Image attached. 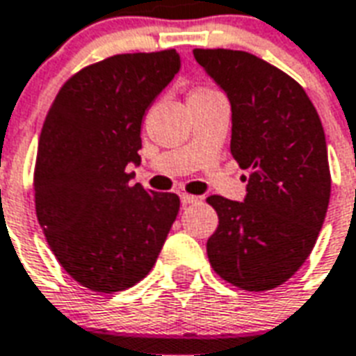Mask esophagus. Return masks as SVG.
I'll list each match as a JSON object with an SVG mask.
<instances>
[{"label": "esophagus", "mask_w": 356, "mask_h": 356, "mask_svg": "<svg viewBox=\"0 0 356 356\" xmlns=\"http://www.w3.org/2000/svg\"><path fill=\"white\" fill-rule=\"evenodd\" d=\"M196 202H200L198 196H191V194H181V204L183 205H191V204H196Z\"/></svg>", "instance_id": "34e87169"}]
</instances>
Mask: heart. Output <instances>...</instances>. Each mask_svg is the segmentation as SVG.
<instances>
[{"label": "heart", "instance_id": "heart-1", "mask_svg": "<svg viewBox=\"0 0 356 356\" xmlns=\"http://www.w3.org/2000/svg\"><path fill=\"white\" fill-rule=\"evenodd\" d=\"M200 92H211V90H205V88H200V90H194L192 94H200Z\"/></svg>", "mask_w": 356, "mask_h": 356}]
</instances>
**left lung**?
<instances>
[{
    "label": "left lung",
    "instance_id": "left-lung-1",
    "mask_svg": "<svg viewBox=\"0 0 356 356\" xmlns=\"http://www.w3.org/2000/svg\"><path fill=\"white\" fill-rule=\"evenodd\" d=\"M194 58L232 107L230 152L249 175L243 202L209 196L218 226L207 257L243 291H272L315 247L330 200L325 130L294 79L243 51L196 49Z\"/></svg>",
    "mask_w": 356,
    "mask_h": 356
}]
</instances>
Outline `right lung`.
<instances>
[{
    "label": "right lung",
    "instance_id": "1",
    "mask_svg": "<svg viewBox=\"0 0 356 356\" xmlns=\"http://www.w3.org/2000/svg\"><path fill=\"white\" fill-rule=\"evenodd\" d=\"M181 70L179 52L117 54L60 88L35 162V211L54 257L96 292L130 289L151 272L179 213V196L145 191L141 122Z\"/></svg>",
    "mask_w": 356,
    "mask_h": 356
}]
</instances>
